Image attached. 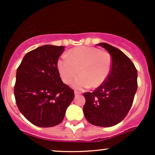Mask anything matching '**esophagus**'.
I'll return each instance as SVG.
<instances>
[{"label": "esophagus", "instance_id": "34e87169", "mask_svg": "<svg viewBox=\"0 0 155 155\" xmlns=\"http://www.w3.org/2000/svg\"><path fill=\"white\" fill-rule=\"evenodd\" d=\"M80 92H77V91H75L74 92V95H75V96H77V95H80Z\"/></svg>", "mask_w": 155, "mask_h": 155}]
</instances>
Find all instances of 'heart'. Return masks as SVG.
<instances>
[{
    "label": "heart",
    "instance_id": "1",
    "mask_svg": "<svg viewBox=\"0 0 155 155\" xmlns=\"http://www.w3.org/2000/svg\"><path fill=\"white\" fill-rule=\"evenodd\" d=\"M111 58L108 52L90 47H78L71 49L68 57H62L58 61V68L64 83L73 82L78 90L97 88L108 79L111 70Z\"/></svg>",
    "mask_w": 155,
    "mask_h": 155
}]
</instances>
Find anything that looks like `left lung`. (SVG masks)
<instances>
[{
    "mask_svg": "<svg viewBox=\"0 0 155 155\" xmlns=\"http://www.w3.org/2000/svg\"><path fill=\"white\" fill-rule=\"evenodd\" d=\"M111 56V70L107 80L94 92H84V114L90 123L111 127L127 116L138 88L137 70L130 58L106 43L97 44Z\"/></svg>",
    "mask_w": 155,
    "mask_h": 155,
    "instance_id": "obj_1",
    "label": "left lung"
}]
</instances>
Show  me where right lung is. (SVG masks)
<instances>
[{
    "instance_id": "obj_1",
    "label": "right lung",
    "mask_w": 155,
    "mask_h": 155,
    "mask_svg": "<svg viewBox=\"0 0 155 155\" xmlns=\"http://www.w3.org/2000/svg\"><path fill=\"white\" fill-rule=\"evenodd\" d=\"M64 47L44 45L25 55L17 70L16 104L32 124L58 125L74 97V92L60 76L58 61Z\"/></svg>"
}]
</instances>
